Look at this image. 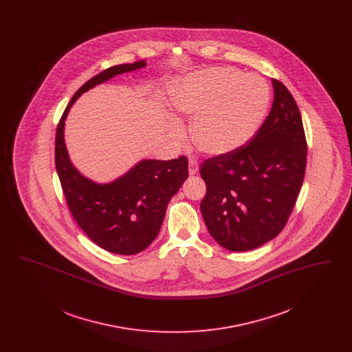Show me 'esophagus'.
Returning a JSON list of instances; mask_svg holds the SVG:
<instances>
[{
  "mask_svg": "<svg viewBox=\"0 0 352 352\" xmlns=\"http://www.w3.org/2000/svg\"><path fill=\"white\" fill-rule=\"evenodd\" d=\"M199 171V165L195 160H190L188 161V174L190 175H195Z\"/></svg>",
  "mask_w": 352,
  "mask_h": 352,
  "instance_id": "obj_1",
  "label": "esophagus"
}]
</instances>
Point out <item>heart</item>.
<instances>
[{
	"label": "heart",
	"instance_id": "obj_1",
	"mask_svg": "<svg viewBox=\"0 0 352 352\" xmlns=\"http://www.w3.org/2000/svg\"><path fill=\"white\" fill-rule=\"evenodd\" d=\"M267 83L257 75L231 67L203 69L184 78L170 95L171 109L192 118L190 135L199 151L221 157L244 146L258 129L268 108ZM168 131L182 133L171 118Z\"/></svg>",
	"mask_w": 352,
	"mask_h": 352
}]
</instances>
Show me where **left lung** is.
Instances as JSON below:
<instances>
[{"instance_id": "8db88e82", "label": "left lung", "mask_w": 352, "mask_h": 352, "mask_svg": "<svg viewBox=\"0 0 352 352\" xmlns=\"http://www.w3.org/2000/svg\"><path fill=\"white\" fill-rule=\"evenodd\" d=\"M272 84V109L251 142L201 164L207 186L201 217L228 251H251L280 234L303 182L307 149L301 113L284 84Z\"/></svg>"}]
</instances>
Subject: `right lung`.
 <instances>
[{
	"label": "right lung",
	"instance_id": "right-lung-1",
	"mask_svg": "<svg viewBox=\"0 0 352 352\" xmlns=\"http://www.w3.org/2000/svg\"><path fill=\"white\" fill-rule=\"evenodd\" d=\"M145 66V60L118 65L84 83L68 102L55 137V166L72 217L94 243L118 254L144 251L157 237L168 201L187 179V158L141 160L121 177L100 184L72 164L65 126L71 107L84 92Z\"/></svg>",
	"mask_w": 352,
	"mask_h": 352
}]
</instances>
